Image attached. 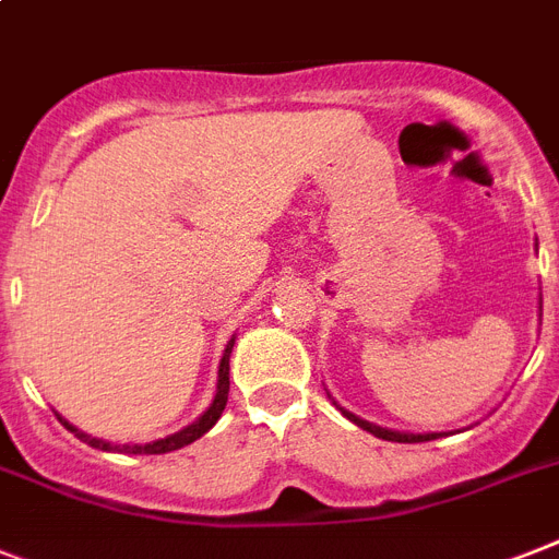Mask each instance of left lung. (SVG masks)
Here are the masks:
<instances>
[{
  "mask_svg": "<svg viewBox=\"0 0 559 559\" xmlns=\"http://www.w3.org/2000/svg\"><path fill=\"white\" fill-rule=\"evenodd\" d=\"M539 310H543V301H539ZM326 396H330V393H326ZM330 399H333V396H330ZM333 405L338 407V411H342L344 416H347V419L353 421V425H358V428H361V430H367V433H373V437H379V439H388V442H430V439H439V437H444V433H402V430L379 428V425H373V421H367V419H361V416H356V413L344 411V407L338 405V402H335V399H333Z\"/></svg>",
  "mask_w": 559,
  "mask_h": 559,
  "instance_id": "left-lung-1",
  "label": "left lung"
}]
</instances>
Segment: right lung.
Segmentation results:
<instances>
[{"label": "right lung", "mask_w": 559, "mask_h": 559, "mask_svg": "<svg viewBox=\"0 0 559 559\" xmlns=\"http://www.w3.org/2000/svg\"><path fill=\"white\" fill-rule=\"evenodd\" d=\"M235 347V335L226 342V350L224 356H221V367H217V390H215V399H212V405L206 407V411L198 416V419L192 421V425H186V428H180L177 433H169V437L163 439H154V442H129V444H115V442H106V439H97L91 437V433H85V430H80L76 425H71V421L66 419V416H59L57 419L66 425L71 433H74L80 442L91 444V448H97V451H108V453H169V451H177V448H183V444H192L194 439H201L206 430L215 428V421L221 419V413H224L226 407V399H229V353H233Z\"/></svg>", "instance_id": "1"}]
</instances>
